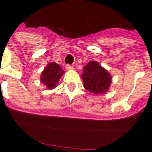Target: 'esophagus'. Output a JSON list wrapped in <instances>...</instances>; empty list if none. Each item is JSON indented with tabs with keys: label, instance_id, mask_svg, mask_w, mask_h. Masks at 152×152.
<instances>
[{
	"label": "esophagus",
	"instance_id": "obj_1",
	"mask_svg": "<svg viewBox=\"0 0 152 152\" xmlns=\"http://www.w3.org/2000/svg\"><path fill=\"white\" fill-rule=\"evenodd\" d=\"M73 69V67L71 66L70 64H67L66 65V69L67 70H71V69Z\"/></svg>",
	"mask_w": 152,
	"mask_h": 152
}]
</instances>
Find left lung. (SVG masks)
<instances>
[{"label":"left lung","instance_id":"1","mask_svg":"<svg viewBox=\"0 0 152 152\" xmlns=\"http://www.w3.org/2000/svg\"><path fill=\"white\" fill-rule=\"evenodd\" d=\"M83 87L94 95L105 94L110 87L112 76L95 61L88 62L82 74Z\"/></svg>","mask_w":152,"mask_h":152}]
</instances>
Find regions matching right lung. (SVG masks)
I'll return each mask as SVG.
<instances>
[{"instance_id":"add662e5","label":"right lung","mask_w":152,"mask_h":152,"mask_svg":"<svg viewBox=\"0 0 152 152\" xmlns=\"http://www.w3.org/2000/svg\"><path fill=\"white\" fill-rule=\"evenodd\" d=\"M64 72V71L58 64L55 62L49 63L42 72L40 80L42 83L46 85V88L50 90L57 87L58 81Z\"/></svg>"}]
</instances>
